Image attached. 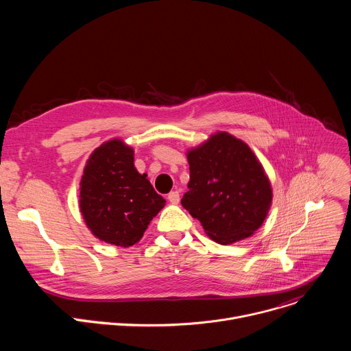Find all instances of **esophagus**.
I'll return each instance as SVG.
<instances>
[{"instance_id":"34e87169","label":"esophagus","mask_w":351,"mask_h":351,"mask_svg":"<svg viewBox=\"0 0 351 351\" xmlns=\"http://www.w3.org/2000/svg\"><path fill=\"white\" fill-rule=\"evenodd\" d=\"M179 199H180L179 191H171V193L168 194V202H169L171 204H178Z\"/></svg>"}]
</instances>
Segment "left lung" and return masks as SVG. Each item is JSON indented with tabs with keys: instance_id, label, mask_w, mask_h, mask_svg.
Wrapping results in <instances>:
<instances>
[{
	"instance_id": "left-lung-1",
	"label": "left lung",
	"mask_w": 351,
	"mask_h": 351,
	"mask_svg": "<svg viewBox=\"0 0 351 351\" xmlns=\"http://www.w3.org/2000/svg\"><path fill=\"white\" fill-rule=\"evenodd\" d=\"M189 191L182 206L208 237L232 244L252 236L272 204V187L261 162L243 140L217 132L187 149Z\"/></svg>"
}]
</instances>
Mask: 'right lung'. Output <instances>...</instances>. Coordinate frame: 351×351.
I'll return each instance as SVG.
<instances>
[{"mask_svg":"<svg viewBox=\"0 0 351 351\" xmlns=\"http://www.w3.org/2000/svg\"><path fill=\"white\" fill-rule=\"evenodd\" d=\"M165 199L134 167V152L112 138L90 154L80 180L79 207L86 226L101 241L130 247L144 234Z\"/></svg>","mask_w":351,"mask_h":351,"instance_id":"add662e5","label":"right lung"}]
</instances>
